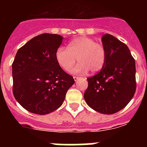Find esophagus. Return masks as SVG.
Listing matches in <instances>:
<instances>
[{
  "label": "esophagus",
  "instance_id": "esophagus-1",
  "mask_svg": "<svg viewBox=\"0 0 147 147\" xmlns=\"http://www.w3.org/2000/svg\"><path fill=\"white\" fill-rule=\"evenodd\" d=\"M74 81L76 82L78 80H79V79H80V77H79V76H74Z\"/></svg>",
  "mask_w": 147,
  "mask_h": 147
}]
</instances>
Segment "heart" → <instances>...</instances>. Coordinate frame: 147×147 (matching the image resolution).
Wrapping results in <instances>:
<instances>
[{
    "mask_svg": "<svg viewBox=\"0 0 147 147\" xmlns=\"http://www.w3.org/2000/svg\"><path fill=\"white\" fill-rule=\"evenodd\" d=\"M77 60L80 63L71 71L75 74H86L90 70L93 73L102 69L106 60V51L102 44L93 38L80 37L73 40L68 47L59 46L56 51L58 64L69 71Z\"/></svg>",
    "mask_w": 147,
    "mask_h": 147,
    "instance_id": "b5f03b06",
    "label": "heart"
}]
</instances>
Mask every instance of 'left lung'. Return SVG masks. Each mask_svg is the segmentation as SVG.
<instances>
[{
	"instance_id": "left-lung-1",
	"label": "left lung",
	"mask_w": 147,
	"mask_h": 147,
	"mask_svg": "<svg viewBox=\"0 0 147 147\" xmlns=\"http://www.w3.org/2000/svg\"><path fill=\"white\" fill-rule=\"evenodd\" d=\"M106 60L102 70L88 78L84 98L90 107L113 114L125 107L136 90V62L127 45L109 34L102 37Z\"/></svg>"
}]
</instances>
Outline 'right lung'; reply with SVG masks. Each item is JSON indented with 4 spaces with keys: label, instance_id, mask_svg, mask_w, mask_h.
<instances>
[{
    "label": "right lung",
    "instance_id": "add662e5",
    "mask_svg": "<svg viewBox=\"0 0 147 147\" xmlns=\"http://www.w3.org/2000/svg\"><path fill=\"white\" fill-rule=\"evenodd\" d=\"M62 39L60 35L42 34L27 42L15 55L13 94L18 103L32 113L54 112L74 84L73 76L61 68L56 59Z\"/></svg>",
    "mask_w": 147,
    "mask_h": 147
}]
</instances>
